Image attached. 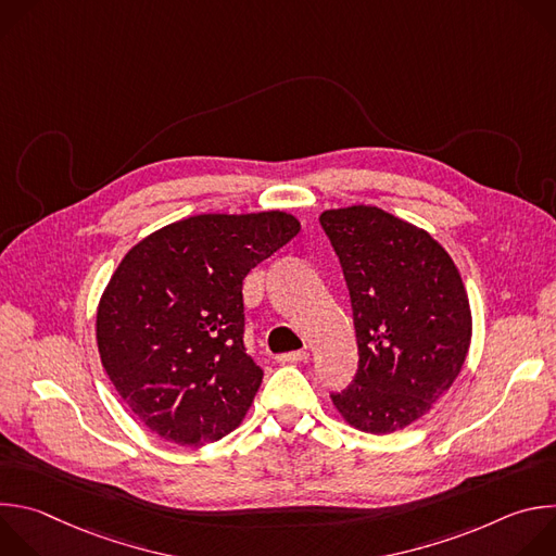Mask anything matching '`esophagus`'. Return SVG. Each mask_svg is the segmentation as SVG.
Masks as SVG:
<instances>
[{
    "label": "esophagus",
    "instance_id": "1",
    "mask_svg": "<svg viewBox=\"0 0 556 556\" xmlns=\"http://www.w3.org/2000/svg\"><path fill=\"white\" fill-rule=\"evenodd\" d=\"M309 358V354L305 350L301 352H288V354H279L277 363H305Z\"/></svg>",
    "mask_w": 556,
    "mask_h": 556
}]
</instances>
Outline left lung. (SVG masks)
<instances>
[{"instance_id":"obj_1","label":"left lung","mask_w":556,"mask_h":556,"mask_svg":"<svg viewBox=\"0 0 556 556\" xmlns=\"http://www.w3.org/2000/svg\"><path fill=\"white\" fill-rule=\"evenodd\" d=\"M350 290L358 369L332 393L341 418L365 433H393L431 412L457 378L472 319L457 266L433 237L378 206L319 217Z\"/></svg>"}]
</instances>
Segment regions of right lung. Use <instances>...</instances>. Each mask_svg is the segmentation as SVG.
Instances as JSON below:
<instances>
[{
	"label": "right lung",
	"instance_id": "1",
	"mask_svg": "<svg viewBox=\"0 0 556 556\" xmlns=\"http://www.w3.org/2000/svg\"><path fill=\"white\" fill-rule=\"evenodd\" d=\"M301 230L294 215L204 213L147 235L97 309L101 363L136 418L202 446L247 416L264 371L244 348V277Z\"/></svg>",
	"mask_w": 556,
	"mask_h": 556
}]
</instances>
